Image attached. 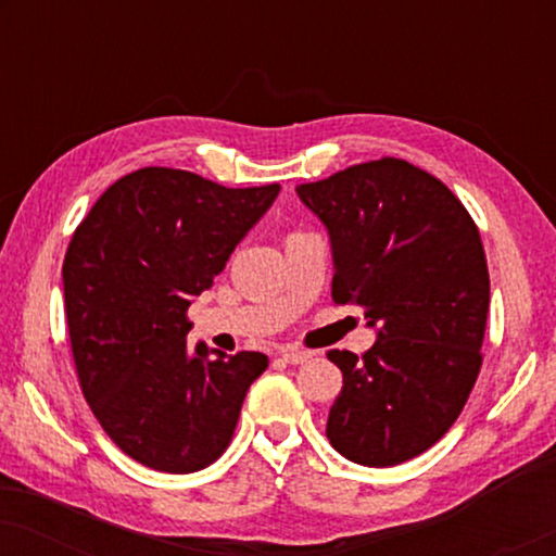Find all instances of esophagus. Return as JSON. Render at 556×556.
<instances>
[{
	"label": "esophagus",
	"instance_id": "1",
	"mask_svg": "<svg viewBox=\"0 0 556 556\" xmlns=\"http://www.w3.org/2000/svg\"><path fill=\"white\" fill-rule=\"evenodd\" d=\"M280 359H283L286 364H303L311 359V352H306V349H299V346H283L280 349Z\"/></svg>",
	"mask_w": 556,
	"mask_h": 556
}]
</instances>
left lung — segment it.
Wrapping results in <instances>:
<instances>
[{"label":"left lung","instance_id":"left-lung-1","mask_svg":"<svg viewBox=\"0 0 556 556\" xmlns=\"http://www.w3.org/2000/svg\"><path fill=\"white\" fill-rule=\"evenodd\" d=\"M299 197L331 235L333 303L362 306L379 329L362 356L326 354L344 375L326 438L359 466H397L451 430L481 371V235L458 197L405 159L354 164Z\"/></svg>","mask_w":556,"mask_h":556}]
</instances>
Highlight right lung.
<instances>
[{"mask_svg":"<svg viewBox=\"0 0 556 556\" xmlns=\"http://www.w3.org/2000/svg\"><path fill=\"white\" fill-rule=\"evenodd\" d=\"M278 192L143 166L75 227L63 261L75 371L105 435L141 466L194 473L230 445L268 356L192 352L187 311Z\"/></svg>","mask_w":556,"mask_h":556,"instance_id":"obj_1","label":"right lung"}]
</instances>
